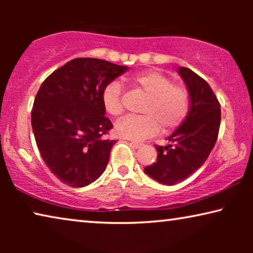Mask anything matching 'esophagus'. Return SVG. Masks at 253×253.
<instances>
[{
  "instance_id": "obj_1",
  "label": "esophagus",
  "mask_w": 253,
  "mask_h": 253,
  "mask_svg": "<svg viewBox=\"0 0 253 253\" xmlns=\"http://www.w3.org/2000/svg\"><path fill=\"white\" fill-rule=\"evenodd\" d=\"M130 144L132 145L134 148H139V147L143 146V144H141V143H138V141H133V140H131Z\"/></svg>"
}]
</instances>
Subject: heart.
<instances>
[{"label":"heart","mask_w":253,"mask_h":253,"mask_svg":"<svg viewBox=\"0 0 253 253\" xmlns=\"http://www.w3.org/2000/svg\"><path fill=\"white\" fill-rule=\"evenodd\" d=\"M130 84L147 95L140 116H126L115 124L119 137L143 140L164 131H172L181 126L190 110V95L183 86L175 85L160 71H144L130 77ZM103 108L109 115L119 116L124 109L122 86L114 81L106 85L101 94Z\"/></svg>","instance_id":"1"}]
</instances>
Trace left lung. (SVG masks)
<instances>
[{"label": "left lung", "mask_w": 253, "mask_h": 253, "mask_svg": "<svg viewBox=\"0 0 253 253\" xmlns=\"http://www.w3.org/2000/svg\"><path fill=\"white\" fill-rule=\"evenodd\" d=\"M178 75L190 95V110L181 126L167 139L171 144L155 146L157 162L144 168L145 174L161 184L174 185L202 167L213 150L221 122L220 103L212 88L188 68Z\"/></svg>", "instance_id": "left-lung-1"}]
</instances>
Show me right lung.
Here are the masks:
<instances>
[{"label":"right lung","instance_id":"1","mask_svg":"<svg viewBox=\"0 0 253 253\" xmlns=\"http://www.w3.org/2000/svg\"><path fill=\"white\" fill-rule=\"evenodd\" d=\"M129 70L99 58H75L40 86L31 122L41 157L56 177L72 188L96 181L105 171L115 140L101 102L107 84Z\"/></svg>","mask_w":253,"mask_h":253}]
</instances>
